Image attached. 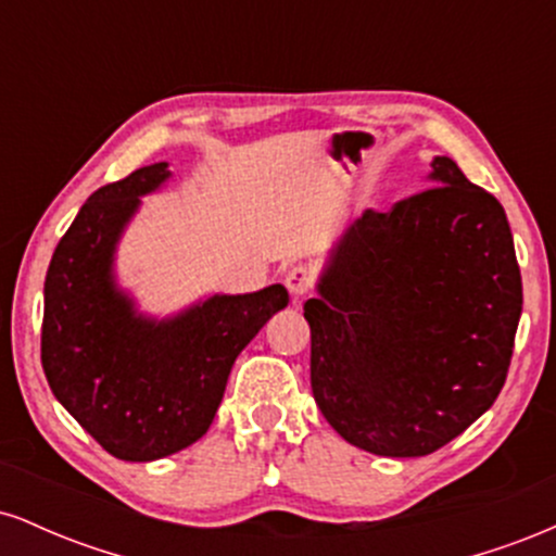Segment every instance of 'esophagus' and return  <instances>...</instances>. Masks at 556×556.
Listing matches in <instances>:
<instances>
[{"instance_id": "esophagus-1", "label": "esophagus", "mask_w": 556, "mask_h": 556, "mask_svg": "<svg viewBox=\"0 0 556 556\" xmlns=\"http://www.w3.org/2000/svg\"><path fill=\"white\" fill-rule=\"evenodd\" d=\"M285 285H287V290H290V295L300 300L305 295V292L311 290L308 269H305V266H292V269L285 274Z\"/></svg>"}]
</instances>
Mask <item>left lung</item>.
<instances>
[{"label": "left lung", "instance_id": "8db88e82", "mask_svg": "<svg viewBox=\"0 0 556 556\" xmlns=\"http://www.w3.org/2000/svg\"><path fill=\"white\" fill-rule=\"evenodd\" d=\"M429 185L344 229L303 305L318 410L381 457L431 455L494 405L522 314L502 203L450 156Z\"/></svg>", "mask_w": 556, "mask_h": 556}]
</instances>
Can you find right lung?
Returning <instances> with one entry per match:
<instances>
[{"mask_svg":"<svg viewBox=\"0 0 556 556\" xmlns=\"http://www.w3.org/2000/svg\"><path fill=\"white\" fill-rule=\"evenodd\" d=\"M172 177L140 167L83 203L43 282L41 363L62 407L127 463L175 455L208 431L232 363L290 303L282 285L212 295L167 318L140 314L114 277V253L140 198Z\"/></svg>","mask_w":556,"mask_h":556,"instance_id":"1","label":"right lung"}]
</instances>
